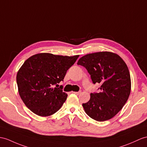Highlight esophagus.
I'll return each instance as SVG.
<instances>
[{
	"instance_id": "obj_1",
	"label": "esophagus",
	"mask_w": 147,
	"mask_h": 147,
	"mask_svg": "<svg viewBox=\"0 0 147 147\" xmlns=\"http://www.w3.org/2000/svg\"><path fill=\"white\" fill-rule=\"evenodd\" d=\"M72 93H73V94H76V95H79V94H80L81 92L80 91H79V92H72Z\"/></svg>"
}]
</instances>
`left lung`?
<instances>
[{"label":"left lung","mask_w":147,"mask_h":147,"mask_svg":"<svg viewBox=\"0 0 147 147\" xmlns=\"http://www.w3.org/2000/svg\"><path fill=\"white\" fill-rule=\"evenodd\" d=\"M78 65L85 67L93 83L100 84L99 93L90 94L83 103L85 113L94 120L103 121L112 119L123 108L131 92V79L127 64L117 53L99 52L85 55Z\"/></svg>","instance_id":"8db88e82"}]
</instances>
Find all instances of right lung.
Wrapping results in <instances>:
<instances>
[{
  "label": "right lung",
  "mask_w": 147,
  "mask_h": 147,
  "mask_svg": "<svg viewBox=\"0 0 147 147\" xmlns=\"http://www.w3.org/2000/svg\"><path fill=\"white\" fill-rule=\"evenodd\" d=\"M78 57L40 53L24 62L16 79L19 95L28 109L38 116L48 117L61 108L67 94L62 87L53 86L63 81Z\"/></svg>",
  "instance_id": "add662e5"
}]
</instances>
